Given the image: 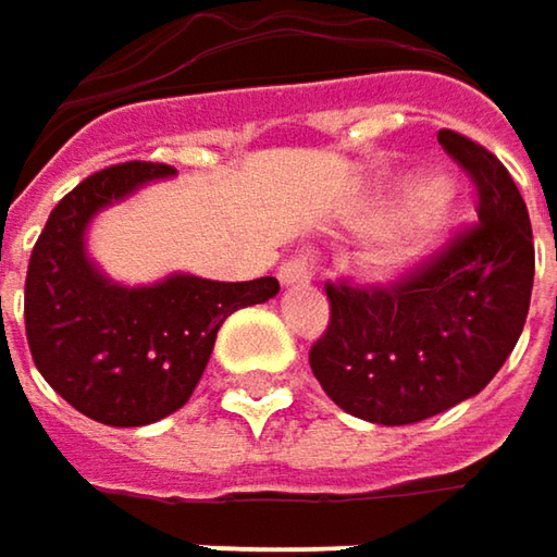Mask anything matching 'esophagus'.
<instances>
[{"mask_svg": "<svg viewBox=\"0 0 557 557\" xmlns=\"http://www.w3.org/2000/svg\"><path fill=\"white\" fill-rule=\"evenodd\" d=\"M277 277L283 286H306L311 280V261L309 258H289V261H283L277 271Z\"/></svg>", "mask_w": 557, "mask_h": 557, "instance_id": "34e87169", "label": "esophagus"}]
</instances>
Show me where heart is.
<instances>
[{
    "instance_id": "obj_1",
    "label": "heart",
    "mask_w": 557,
    "mask_h": 557,
    "mask_svg": "<svg viewBox=\"0 0 557 557\" xmlns=\"http://www.w3.org/2000/svg\"><path fill=\"white\" fill-rule=\"evenodd\" d=\"M450 216H454V208H450V195L442 185H432L422 198V211L416 216L412 230L407 233V239L400 246H394L384 258V274H400L412 268L416 261H422L432 248L438 246L447 226H450Z\"/></svg>"
}]
</instances>
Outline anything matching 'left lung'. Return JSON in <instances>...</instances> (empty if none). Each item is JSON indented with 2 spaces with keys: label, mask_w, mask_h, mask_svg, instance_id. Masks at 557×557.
I'll return each mask as SVG.
<instances>
[{
  "label": "left lung",
  "mask_w": 557,
  "mask_h": 557,
  "mask_svg": "<svg viewBox=\"0 0 557 557\" xmlns=\"http://www.w3.org/2000/svg\"><path fill=\"white\" fill-rule=\"evenodd\" d=\"M438 145L473 180L479 220L391 283H327L331 321L309 366L324 394L377 425H409L479 394L520 341L536 251L505 163L460 132Z\"/></svg>",
  "instance_id": "1"
}]
</instances>
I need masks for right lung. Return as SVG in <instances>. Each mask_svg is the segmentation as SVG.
Wrapping results in <instances>:
<instances>
[{"label":"right lung","mask_w":557,"mask_h":557,"mask_svg":"<svg viewBox=\"0 0 557 557\" xmlns=\"http://www.w3.org/2000/svg\"><path fill=\"white\" fill-rule=\"evenodd\" d=\"M176 176L166 163L132 160L75 185L30 251L24 331L52 391L94 422L135 429L185 407L205 375L220 324L274 299V277L216 283L173 274L153 286H119L84 251L94 213L138 185Z\"/></svg>","instance_id":"right-lung-1"}]
</instances>
